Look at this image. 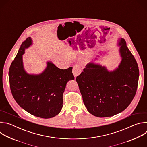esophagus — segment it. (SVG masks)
<instances>
[{"label":"esophagus","instance_id":"obj_1","mask_svg":"<svg viewBox=\"0 0 147 147\" xmlns=\"http://www.w3.org/2000/svg\"><path fill=\"white\" fill-rule=\"evenodd\" d=\"M81 69H80V67L79 66H77V65H76L73 67V73L74 76V77L75 78H76V77L78 75L80 74L81 73Z\"/></svg>","mask_w":147,"mask_h":147}]
</instances>
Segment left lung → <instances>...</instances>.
Returning a JSON list of instances; mask_svg holds the SVG:
<instances>
[{
    "instance_id": "8db88e82",
    "label": "left lung",
    "mask_w": 147,
    "mask_h": 147,
    "mask_svg": "<svg viewBox=\"0 0 147 147\" xmlns=\"http://www.w3.org/2000/svg\"><path fill=\"white\" fill-rule=\"evenodd\" d=\"M121 61L109 70L106 66L92 61L76 78L87 111L99 117L114 116L126 109L137 89L139 69L125 40L117 43Z\"/></svg>"
}]
</instances>
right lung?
I'll return each instance as SVG.
<instances>
[{
    "mask_svg": "<svg viewBox=\"0 0 147 147\" xmlns=\"http://www.w3.org/2000/svg\"><path fill=\"white\" fill-rule=\"evenodd\" d=\"M28 38L21 45L9 69L10 90L16 102L29 113L44 119L58 115L63 107V94L70 80L73 67L60 69L51 61L39 74H29L24 69L23 55L32 45Z\"/></svg>",
    "mask_w": 147,
    "mask_h": 147,
    "instance_id": "add662e5",
    "label": "right lung"
}]
</instances>
